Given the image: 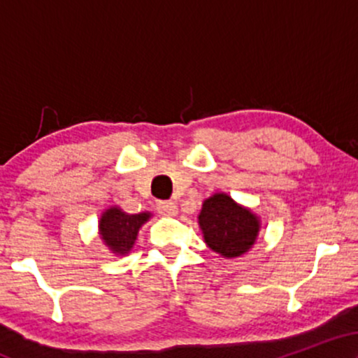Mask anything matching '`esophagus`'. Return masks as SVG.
<instances>
[{
  "mask_svg": "<svg viewBox=\"0 0 358 358\" xmlns=\"http://www.w3.org/2000/svg\"><path fill=\"white\" fill-rule=\"evenodd\" d=\"M158 212L165 217H175L178 213V205L175 202H159L156 205Z\"/></svg>",
  "mask_w": 358,
  "mask_h": 358,
  "instance_id": "esophagus-1",
  "label": "esophagus"
}]
</instances>
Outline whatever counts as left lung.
<instances>
[{"mask_svg": "<svg viewBox=\"0 0 358 358\" xmlns=\"http://www.w3.org/2000/svg\"><path fill=\"white\" fill-rule=\"evenodd\" d=\"M196 220L205 244L225 259H236L249 252L261 231L257 213L237 203L224 192H215L203 200Z\"/></svg>", "mask_w": 358, "mask_h": 358, "instance_id": "8db88e82", "label": "left lung"}]
</instances>
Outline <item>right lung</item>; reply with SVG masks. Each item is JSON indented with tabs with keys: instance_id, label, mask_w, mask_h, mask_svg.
I'll list each match as a JSON object with an SVG mask.
<instances>
[{
	"instance_id": "right-lung-1",
	"label": "right lung",
	"mask_w": 358,
	"mask_h": 358,
	"mask_svg": "<svg viewBox=\"0 0 358 358\" xmlns=\"http://www.w3.org/2000/svg\"><path fill=\"white\" fill-rule=\"evenodd\" d=\"M153 217L151 212L127 213L117 205L106 208L99 219V239L114 256H126L134 248L138 232Z\"/></svg>"
}]
</instances>
